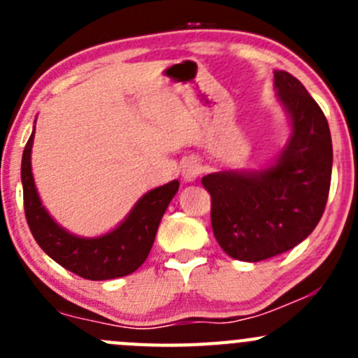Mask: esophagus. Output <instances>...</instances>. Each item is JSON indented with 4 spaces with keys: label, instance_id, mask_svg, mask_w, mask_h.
Returning <instances> with one entry per match:
<instances>
[{
    "label": "esophagus",
    "instance_id": "esophagus-1",
    "mask_svg": "<svg viewBox=\"0 0 358 358\" xmlns=\"http://www.w3.org/2000/svg\"><path fill=\"white\" fill-rule=\"evenodd\" d=\"M201 171H202V166L197 161H194V159L192 161H187L185 164L182 166L183 178L189 180V182H194V180L201 175Z\"/></svg>",
    "mask_w": 358,
    "mask_h": 358
}]
</instances>
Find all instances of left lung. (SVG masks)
Instances as JSON below:
<instances>
[{
	"instance_id": "left-lung-1",
	"label": "left lung",
	"mask_w": 358,
	"mask_h": 358,
	"mask_svg": "<svg viewBox=\"0 0 358 358\" xmlns=\"http://www.w3.org/2000/svg\"><path fill=\"white\" fill-rule=\"evenodd\" d=\"M292 136L275 166L262 173H213L202 178L211 196V227L223 251L262 262L289 251L312 234L326 209L333 171L327 119L305 86L275 71Z\"/></svg>"
}]
</instances>
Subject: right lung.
<instances>
[{
    "instance_id": "add662e5",
    "label": "right lung",
    "mask_w": 358,
    "mask_h": 358,
    "mask_svg": "<svg viewBox=\"0 0 358 358\" xmlns=\"http://www.w3.org/2000/svg\"><path fill=\"white\" fill-rule=\"evenodd\" d=\"M32 138L34 133L25 143L20 175L25 218L39 248L83 279L107 280L135 272L152 249L159 222L178 190V180L147 192L115 230L96 239H83L60 229L41 206L31 171Z\"/></svg>"
}]
</instances>
